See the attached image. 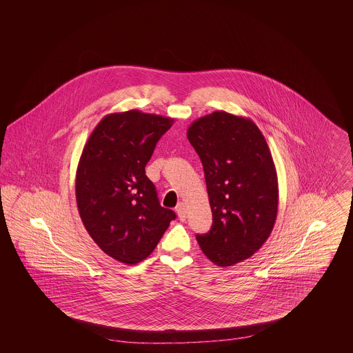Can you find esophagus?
Wrapping results in <instances>:
<instances>
[{"label": "esophagus", "instance_id": "obj_1", "mask_svg": "<svg viewBox=\"0 0 353 353\" xmlns=\"http://www.w3.org/2000/svg\"><path fill=\"white\" fill-rule=\"evenodd\" d=\"M176 213L179 216V219L181 221H184L186 219V208H185L184 202H180L177 206H176Z\"/></svg>", "mask_w": 353, "mask_h": 353}]
</instances>
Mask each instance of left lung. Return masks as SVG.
I'll return each mask as SVG.
<instances>
[{"label": "left lung", "instance_id": "1", "mask_svg": "<svg viewBox=\"0 0 353 353\" xmlns=\"http://www.w3.org/2000/svg\"><path fill=\"white\" fill-rule=\"evenodd\" d=\"M188 140L201 159L213 214L197 234L202 252L219 268L258 252L278 213V177L265 136L250 119L216 111L194 120Z\"/></svg>", "mask_w": 353, "mask_h": 353}]
</instances>
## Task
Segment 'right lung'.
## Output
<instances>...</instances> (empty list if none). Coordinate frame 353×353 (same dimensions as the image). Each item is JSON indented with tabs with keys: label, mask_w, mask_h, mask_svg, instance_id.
I'll return each mask as SVG.
<instances>
[{
	"label": "right lung",
	"mask_w": 353,
	"mask_h": 353,
	"mask_svg": "<svg viewBox=\"0 0 353 353\" xmlns=\"http://www.w3.org/2000/svg\"><path fill=\"white\" fill-rule=\"evenodd\" d=\"M173 119L137 110L101 119L84 145L75 194L84 228L103 252L125 265L144 261L168 229L145 165Z\"/></svg>",
	"instance_id": "add662e5"
}]
</instances>
